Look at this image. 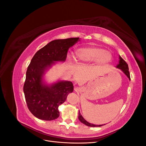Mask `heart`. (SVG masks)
Listing matches in <instances>:
<instances>
[{
  "instance_id": "b5f03b06",
  "label": "heart",
  "mask_w": 146,
  "mask_h": 146,
  "mask_svg": "<svg viewBox=\"0 0 146 146\" xmlns=\"http://www.w3.org/2000/svg\"><path fill=\"white\" fill-rule=\"evenodd\" d=\"M111 55L104 48L94 47L78 49L76 52V59L78 62L88 63L98 60L101 63H107L111 60ZM72 63V61H70Z\"/></svg>"
}]
</instances>
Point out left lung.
<instances>
[{
  "label": "left lung",
  "instance_id": "8db88e82",
  "mask_svg": "<svg viewBox=\"0 0 146 146\" xmlns=\"http://www.w3.org/2000/svg\"><path fill=\"white\" fill-rule=\"evenodd\" d=\"M119 63L117 64V66H116V68L120 69L124 73L126 76H127V77L129 78V80H130V72H129V66H128L127 63L125 62V61L122 59V58L121 56H119ZM78 119L80 120V121L84 123V124L88 126V127H101L102 126V125H94V124H92V123H91L90 122H87L85 119L83 117V116L81 115L80 112L79 111L78 112Z\"/></svg>",
  "mask_w": 146,
  "mask_h": 146
}]
</instances>
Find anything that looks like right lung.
Here are the masks:
<instances>
[{"label":"right lung","mask_w":146,"mask_h":146,"mask_svg":"<svg viewBox=\"0 0 146 146\" xmlns=\"http://www.w3.org/2000/svg\"><path fill=\"white\" fill-rule=\"evenodd\" d=\"M79 38L56 39L48 43L35 54L26 72L24 92L30 111L37 118L52 121L60 116L59 105L64 102L74 90L71 82L61 80L51 85H44V72L55 61H64L69 48Z\"/></svg>","instance_id":"obj_1"}]
</instances>
